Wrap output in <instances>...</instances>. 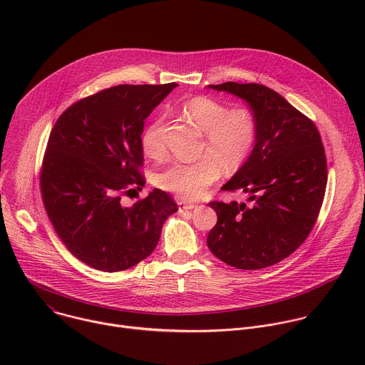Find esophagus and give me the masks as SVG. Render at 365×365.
Masks as SVG:
<instances>
[{
  "label": "esophagus",
  "mask_w": 365,
  "mask_h": 365,
  "mask_svg": "<svg viewBox=\"0 0 365 365\" xmlns=\"http://www.w3.org/2000/svg\"><path fill=\"white\" fill-rule=\"evenodd\" d=\"M178 206H179V212L190 211V210H195V207H196V205L187 203V202H183V200H178Z\"/></svg>",
  "instance_id": "obj_1"
}]
</instances>
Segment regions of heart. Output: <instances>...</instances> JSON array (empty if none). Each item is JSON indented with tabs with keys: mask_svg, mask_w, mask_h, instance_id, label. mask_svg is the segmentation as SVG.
Wrapping results in <instances>:
<instances>
[{
	"mask_svg": "<svg viewBox=\"0 0 365 365\" xmlns=\"http://www.w3.org/2000/svg\"><path fill=\"white\" fill-rule=\"evenodd\" d=\"M185 114L205 133L203 159L193 163L173 162L155 173L154 183L182 199H197L218 182L221 169L240 170L252 153L257 140V123L247 108L230 110L210 96H195L185 103ZM162 118L154 120L141 134L145 154L158 155L163 150Z\"/></svg>",
	"mask_w": 365,
	"mask_h": 365,
	"instance_id": "obj_1",
	"label": "heart"
}]
</instances>
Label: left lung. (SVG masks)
I'll return each instance as SVG.
<instances>
[{"label":"left lung","instance_id":"1","mask_svg":"<svg viewBox=\"0 0 365 365\" xmlns=\"http://www.w3.org/2000/svg\"><path fill=\"white\" fill-rule=\"evenodd\" d=\"M207 88L248 103L257 140L245 165L221 187L247 193L248 203L211 202L218 221L206 244L232 267H270L294 252L318 220L328 180L321 134L314 121L264 85L225 82Z\"/></svg>","mask_w":365,"mask_h":365}]
</instances>
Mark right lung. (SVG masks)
Returning a JSON list of instances; mask_svg holds the SVG:
<instances>
[{
    "label": "right lung",
    "instance_id": "right-lung-1",
    "mask_svg": "<svg viewBox=\"0 0 365 365\" xmlns=\"http://www.w3.org/2000/svg\"><path fill=\"white\" fill-rule=\"evenodd\" d=\"M178 86L118 85L71 106L51 128L40 172L44 210L66 248L101 272H123L148 257L178 211L154 189L133 206L121 199L145 180V118Z\"/></svg>",
    "mask_w": 365,
    "mask_h": 365
}]
</instances>
